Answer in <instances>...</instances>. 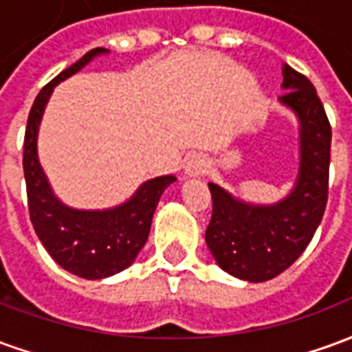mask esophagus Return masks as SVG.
Masks as SVG:
<instances>
[{
    "label": "esophagus",
    "mask_w": 352,
    "mask_h": 352,
    "mask_svg": "<svg viewBox=\"0 0 352 352\" xmlns=\"http://www.w3.org/2000/svg\"><path fill=\"white\" fill-rule=\"evenodd\" d=\"M206 171V160L199 158V156H190L186 160V166H184V175L188 177H198Z\"/></svg>",
    "instance_id": "1"
}]
</instances>
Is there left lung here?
Instances as JSON below:
<instances>
[{"instance_id":"1","label":"left lung","mask_w":352,"mask_h":352,"mask_svg":"<svg viewBox=\"0 0 352 352\" xmlns=\"http://www.w3.org/2000/svg\"><path fill=\"white\" fill-rule=\"evenodd\" d=\"M283 107L300 124V166L292 190L270 206H256L209 183L213 214L206 243L217 264L249 283H264L294 264L324 214L332 128L307 77L283 65Z\"/></svg>"}]
</instances>
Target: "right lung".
I'll return each instance as SVG.
<instances>
[{"label": "right lung", "instance_id": "add662e5", "mask_svg": "<svg viewBox=\"0 0 352 352\" xmlns=\"http://www.w3.org/2000/svg\"><path fill=\"white\" fill-rule=\"evenodd\" d=\"M107 49L88 50L79 62L69 65L37 94L24 135V177H26L30 219L37 237L52 258L82 279H105L122 272L138 258L151 232V222L160 196L175 175L148 179L130 199L111 209H75L65 206L52 192L37 156V135L43 113L54 87L80 72Z\"/></svg>", "mask_w": 352, "mask_h": 352}]
</instances>
